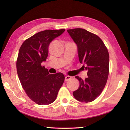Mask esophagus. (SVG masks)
<instances>
[{"label":"esophagus","instance_id":"1","mask_svg":"<svg viewBox=\"0 0 130 130\" xmlns=\"http://www.w3.org/2000/svg\"><path fill=\"white\" fill-rule=\"evenodd\" d=\"M72 77L69 76H66L65 78V81H68V80H70V79H72Z\"/></svg>","mask_w":130,"mask_h":130}]
</instances>
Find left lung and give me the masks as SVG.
<instances>
[{"instance_id": "left-lung-1", "label": "left lung", "mask_w": 130, "mask_h": 130, "mask_svg": "<svg viewBox=\"0 0 130 130\" xmlns=\"http://www.w3.org/2000/svg\"><path fill=\"white\" fill-rule=\"evenodd\" d=\"M77 47L79 61L88 70V77L83 80L76 76L80 83L73 92L79 102H93L102 93L106 84L109 73L108 52L98 36L83 28L67 30Z\"/></svg>"}]
</instances>
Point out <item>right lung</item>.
Segmentation results:
<instances>
[{
	"mask_svg": "<svg viewBox=\"0 0 130 130\" xmlns=\"http://www.w3.org/2000/svg\"><path fill=\"white\" fill-rule=\"evenodd\" d=\"M65 31L39 32L26 39L19 49L17 61L18 75L27 95L37 104L47 105L54 102L64 81L62 73L49 74L41 63L46 61L50 42Z\"/></svg>",
	"mask_w": 130,
	"mask_h": 130,
	"instance_id": "obj_1",
	"label": "right lung"
}]
</instances>
